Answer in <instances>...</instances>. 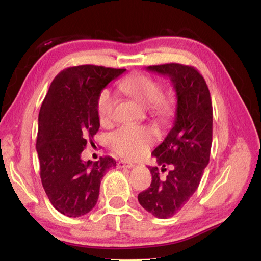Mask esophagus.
<instances>
[{"instance_id": "34e87169", "label": "esophagus", "mask_w": 261, "mask_h": 261, "mask_svg": "<svg viewBox=\"0 0 261 261\" xmlns=\"http://www.w3.org/2000/svg\"><path fill=\"white\" fill-rule=\"evenodd\" d=\"M134 166H135L134 164L125 162V160H120V162H118V167L120 168H132Z\"/></svg>"}]
</instances>
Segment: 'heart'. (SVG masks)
Wrapping results in <instances>:
<instances>
[{
    "mask_svg": "<svg viewBox=\"0 0 261 261\" xmlns=\"http://www.w3.org/2000/svg\"><path fill=\"white\" fill-rule=\"evenodd\" d=\"M120 88L160 120H168L174 113L175 98L162 93V84L150 76L134 74L120 83ZM116 99L110 90H103L97 97L96 110L99 121L108 124L113 119ZM153 142L151 130L139 125H124L110 136V146L124 158H137L145 153Z\"/></svg>",
    "mask_w": 261,
    "mask_h": 261,
    "instance_id": "1",
    "label": "heart"
}]
</instances>
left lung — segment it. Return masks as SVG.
Masks as SVG:
<instances>
[{
	"label": "left lung",
	"instance_id": "8db88e82",
	"mask_svg": "<svg viewBox=\"0 0 261 261\" xmlns=\"http://www.w3.org/2000/svg\"><path fill=\"white\" fill-rule=\"evenodd\" d=\"M147 70L168 76L173 83L177 109L174 125L152 151L157 166L150 168L152 180L138 195L141 206L159 219H168L184 207L195 193L210 162L213 109L204 77L192 66L170 63L148 66ZM170 168L165 179L160 171Z\"/></svg>",
	"mask_w": 261,
	"mask_h": 261
}]
</instances>
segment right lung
<instances>
[{"label": "right lung", "mask_w": 261, "mask_h": 261, "mask_svg": "<svg viewBox=\"0 0 261 261\" xmlns=\"http://www.w3.org/2000/svg\"><path fill=\"white\" fill-rule=\"evenodd\" d=\"M126 69L82 65L55 77L39 112L37 152L42 186L58 212L79 218L95 206L111 157L83 162L82 151L99 127V93Z\"/></svg>", "instance_id": "right-lung-1"}]
</instances>
